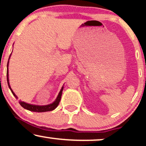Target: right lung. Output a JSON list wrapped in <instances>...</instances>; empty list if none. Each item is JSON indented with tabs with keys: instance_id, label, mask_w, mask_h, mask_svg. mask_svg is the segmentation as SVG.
Returning a JSON list of instances; mask_svg holds the SVG:
<instances>
[{
	"instance_id": "obj_1",
	"label": "right lung",
	"mask_w": 146,
	"mask_h": 146,
	"mask_svg": "<svg viewBox=\"0 0 146 146\" xmlns=\"http://www.w3.org/2000/svg\"><path fill=\"white\" fill-rule=\"evenodd\" d=\"M10 56L11 55L9 56V60H8V62H7V84H8V86H9V88L11 90V93L12 94L14 95V96L16 98V99L18 98V97L16 96V94L14 93L12 89L11 88V86L9 85V72H8V66H9V60L10 58ZM64 86L62 87L61 90H60L59 94H58V97L56 99L54 102L53 103L50 104L48 105H44V106H39V105H33V104H30L26 103L25 102H22L20 100L19 103L21 105L22 107L25 108V109H27L28 110H30V111H33V112H38V113H42V112H47V111H51V110H53L54 109H56L58 106V104H59L60 100H61V97H62V90H63Z\"/></svg>"
}]
</instances>
